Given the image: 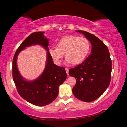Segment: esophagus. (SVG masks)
<instances>
[{"label":"esophagus","instance_id":"1","mask_svg":"<svg viewBox=\"0 0 127 127\" xmlns=\"http://www.w3.org/2000/svg\"><path fill=\"white\" fill-rule=\"evenodd\" d=\"M65 71H66V72H67V74L68 75V72H69V69H68V68H65Z\"/></svg>","mask_w":127,"mask_h":127}]
</instances>
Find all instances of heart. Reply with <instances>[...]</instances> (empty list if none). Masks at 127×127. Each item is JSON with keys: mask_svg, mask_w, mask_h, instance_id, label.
I'll list each match as a JSON object with an SVG mask.
<instances>
[{"mask_svg": "<svg viewBox=\"0 0 127 127\" xmlns=\"http://www.w3.org/2000/svg\"><path fill=\"white\" fill-rule=\"evenodd\" d=\"M89 50V42L86 38L69 35L62 38L57 43V48H51L49 53L58 65L60 64L64 54L68 63L78 65L85 59Z\"/></svg>", "mask_w": 127, "mask_h": 127, "instance_id": "1", "label": "heart"}]
</instances>
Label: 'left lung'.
Segmentation results:
<instances>
[{"label":"left lung","mask_w":127,"mask_h":127,"mask_svg":"<svg viewBox=\"0 0 127 127\" xmlns=\"http://www.w3.org/2000/svg\"><path fill=\"white\" fill-rule=\"evenodd\" d=\"M76 32L90 41L92 51L84 62L69 69V74L76 80L72 92L77 99L90 102L101 96L109 86L112 62L108 48L101 40L87 32Z\"/></svg>","instance_id":"obj_1"}]
</instances>
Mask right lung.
<instances>
[{
  "mask_svg": "<svg viewBox=\"0 0 127 127\" xmlns=\"http://www.w3.org/2000/svg\"><path fill=\"white\" fill-rule=\"evenodd\" d=\"M43 32L31 34L23 42L14 55L12 63V76L17 92L23 99L29 103L38 106L47 105L55 100L59 93V86L67 77L65 68L54 64L49 49V39ZM41 45L48 51L45 69L40 77L33 81H27L22 77L18 70L17 58L26 47Z\"/></svg>",
  "mask_w": 127,
  "mask_h": 127,
  "instance_id": "right-lung-1",
  "label": "right lung"
}]
</instances>
